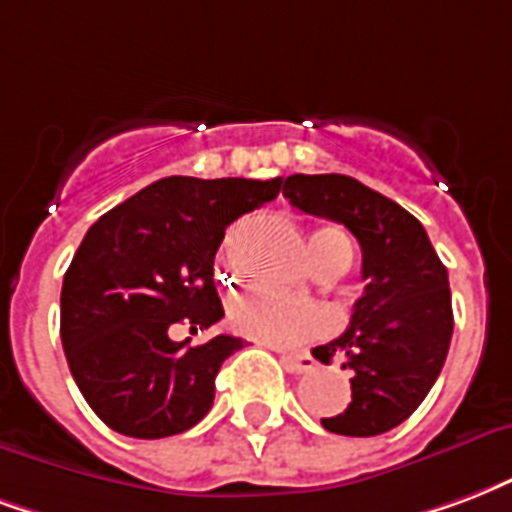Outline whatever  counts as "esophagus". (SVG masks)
Masks as SVG:
<instances>
[{"label": "esophagus", "mask_w": 512, "mask_h": 512, "mask_svg": "<svg viewBox=\"0 0 512 512\" xmlns=\"http://www.w3.org/2000/svg\"><path fill=\"white\" fill-rule=\"evenodd\" d=\"M282 366H285L287 372L304 374L314 369V358L309 352H282Z\"/></svg>", "instance_id": "esophagus-1"}]
</instances>
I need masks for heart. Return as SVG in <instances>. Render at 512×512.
<instances>
[{
    "instance_id": "b5f03b06",
    "label": "heart",
    "mask_w": 512,
    "mask_h": 512,
    "mask_svg": "<svg viewBox=\"0 0 512 512\" xmlns=\"http://www.w3.org/2000/svg\"><path fill=\"white\" fill-rule=\"evenodd\" d=\"M306 255L320 274H344L355 255V244L339 225H314L306 230ZM227 268H233V249L225 252ZM227 320L244 336L266 344H295L323 333L331 325V314L323 304L290 298L274 290H252L238 295L227 309Z\"/></svg>"
}]
</instances>
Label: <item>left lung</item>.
Returning a JSON list of instances; mask_svg holds the SVG:
<instances>
[{
  "label": "left lung",
  "mask_w": 512,
  "mask_h": 512,
  "mask_svg": "<svg viewBox=\"0 0 512 512\" xmlns=\"http://www.w3.org/2000/svg\"><path fill=\"white\" fill-rule=\"evenodd\" d=\"M282 195L314 217L342 222L363 252V295L350 328L314 358L342 361L352 374V399L323 426L344 437L396 429L418 410L437 382L453 336L448 268L410 211L342 173L282 181Z\"/></svg>",
  "instance_id": "1"
}]
</instances>
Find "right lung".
<instances>
[{"mask_svg": "<svg viewBox=\"0 0 512 512\" xmlns=\"http://www.w3.org/2000/svg\"><path fill=\"white\" fill-rule=\"evenodd\" d=\"M279 189L282 179L170 176L89 227L64 274L59 331L75 385L105 426L160 439L206 418L219 369L244 339L189 344L168 331L225 317L214 287L225 227Z\"/></svg>", "mask_w": 512, "mask_h": 512, "instance_id": "right-lung-1", "label": "right lung"}]
</instances>
